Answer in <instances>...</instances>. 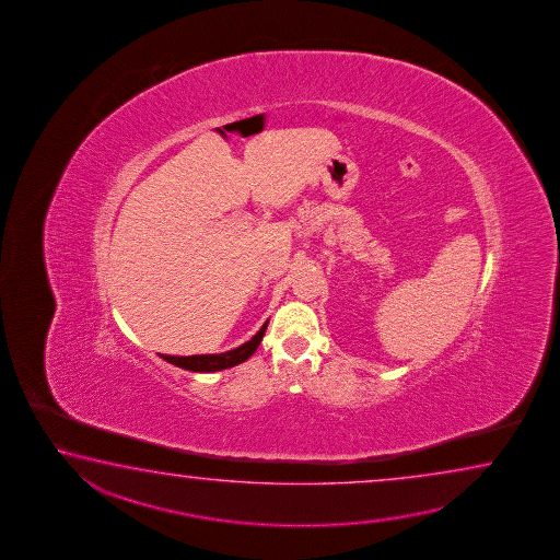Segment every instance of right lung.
<instances>
[{"label": "right lung", "instance_id": "obj_1", "mask_svg": "<svg viewBox=\"0 0 560 560\" xmlns=\"http://www.w3.org/2000/svg\"><path fill=\"white\" fill-rule=\"evenodd\" d=\"M266 327H268V322L260 327V331L256 332L250 341L243 342L241 347L233 349V351L221 352V354H191V357L161 354V357L164 361L174 364V366L191 370V372H218V370L231 369V366H237V364L247 361V359L255 354L258 345H260L262 337H265Z\"/></svg>", "mask_w": 560, "mask_h": 560}]
</instances>
